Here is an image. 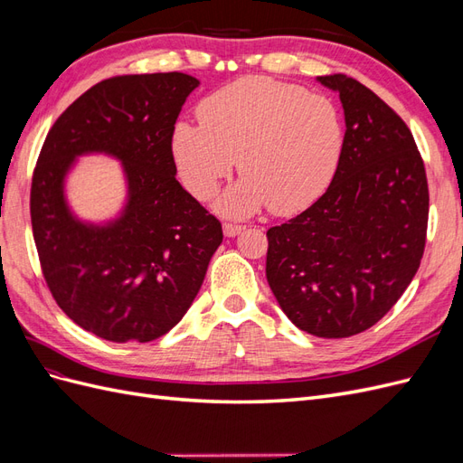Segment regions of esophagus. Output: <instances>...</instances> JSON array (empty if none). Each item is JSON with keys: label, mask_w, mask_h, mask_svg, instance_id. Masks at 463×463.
Listing matches in <instances>:
<instances>
[{"label": "esophagus", "mask_w": 463, "mask_h": 463, "mask_svg": "<svg viewBox=\"0 0 463 463\" xmlns=\"http://www.w3.org/2000/svg\"><path fill=\"white\" fill-rule=\"evenodd\" d=\"M245 228L240 226V223H230L226 222L223 223V233H226V237H235L237 233H241Z\"/></svg>", "instance_id": "obj_1"}]
</instances>
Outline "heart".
<instances>
[{
	"instance_id": "b5f03b06",
	"label": "heart",
	"mask_w": 463,
	"mask_h": 463,
	"mask_svg": "<svg viewBox=\"0 0 463 463\" xmlns=\"http://www.w3.org/2000/svg\"><path fill=\"white\" fill-rule=\"evenodd\" d=\"M201 125L181 121L172 152L185 187L213 197L240 158L243 177L218 210L245 218L269 204L293 214L326 189L344 146L342 118L325 94L270 77H243L204 98Z\"/></svg>"
}]
</instances>
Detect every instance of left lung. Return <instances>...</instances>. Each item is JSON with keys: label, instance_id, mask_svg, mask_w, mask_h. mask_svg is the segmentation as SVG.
Here are the masks:
<instances>
[{"label": "left lung", "instance_id": "1", "mask_svg": "<svg viewBox=\"0 0 463 463\" xmlns=\"http://www.w3.org/2000/svg\"><path fill=\"white\" fill-rule=\"evenodd\" d=\"M340 94L345 135L326 193L266 232V279L288 318L318 338L376 325L421 264L429 185L403 119L347 75L318 77Z\"/></svg>", "mask_w": 463, "mask_h": 463}]
</instances>
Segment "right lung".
<instances>
[{"mask_svg":"<svg viewBox=\"0 0 463 463\" xmlns=\"http://www.w3.org/2000/svg\"><path fill=\"white\" fill-rule=\"evenodd\" d=\"M199 80L185 73L98 82L52 125L31 187L42 274L60 309L109 342H152L184 318L222 243V223L179 185L175 121ZM118 157L128 179L119 219H75L62 184L77 156Z\"/></svg>","mask_w":463,"mask_h":463,"instance_id":"right-lung-1","label":"right lung"}]
</instances>
